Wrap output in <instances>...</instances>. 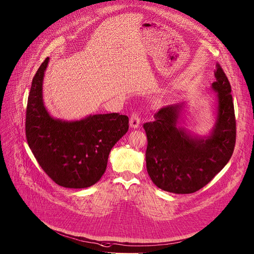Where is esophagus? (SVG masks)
<instances>
[{"mask_svg": "<svg viewBox=\"0 0 254 254\" xmlns=\"http://www.w3.org/2000/svg\"><path fill=\"white\" fill-rule=\"evenodd\" d=\"M141 124V118H140V114L138 112H133L130 115L129 118V126L132 128H138L140 127Z\"/></svg>", "mask_w": 254, "mask_h": 254, "instance_id": "esophagus-1", "label": "esophagus"}]
</instances>
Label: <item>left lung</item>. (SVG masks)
<instances>
[{
  "label": "left lung",
  "instance_id": "obj_1",
  "mask_svg": "<svg viewBox=\"0 0 254 254\" xmlns=\"http://www.w3.org/2000/svg\"><path fill=\"white\" fill-rule=\"evenodd\" d=\"M217 115L208 137L193 136L179 127L182 104L165 106L144 124L147 172L158 188L176 194L194 193L207 185L229 162L236 143L231 84L218 63L214 70Z\"/></svg>",
  "mask_w": 254,
  "mask_h": 254
}]
</instances>
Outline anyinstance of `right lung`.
I'll return each instance as SVG.
<instances>
[{"mask_svg":"<svg viewBox=\"0 0 254 254\" xmlns=\"http://www.w3.org/2000/svg\"><path fill=\"white\" fill-rule=\"evenodd\" d=\"M48 62L49 57L32 78L26 107V140L44 172L57 185L88 188L105 173L112 147L128 130V117L108 113L74 122L53 118L43 101Z\"/></svg>","mask_w":254,"mask_h":254,"instance_id":"obj_1","label":"right lung"}]
</instances>
